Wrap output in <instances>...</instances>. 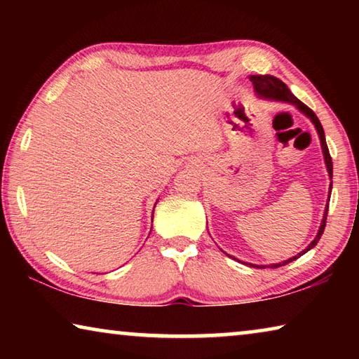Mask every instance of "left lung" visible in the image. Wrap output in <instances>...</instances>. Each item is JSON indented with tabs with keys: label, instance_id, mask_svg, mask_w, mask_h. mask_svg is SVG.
<instances>
[{
	"label": "left lung",
	"instance_id": "obj_1",
	"mask_svg": "<svg viewBox=\"0 0 359 359\" xmlns=\"http://www.w3.org/2000/svg\"><path fill=\"white\" fill-rule=\"evenodd\" d=\"M250 81L253 83L255 87V92H257L259 96H263V98H267V100H277V101H285V102H291V104H294L299 111H302L304 114L307 115L309 118H311L313 121L315 128H317L318 131V136H320V142H321V149H323V155H325V163H326V168H327V172H330V177L332 179V160H331V155H330V149H327V144H326V137H325V131H323V126H321L320 120L317 115H315V112L312 111L311 107L304 104L302 101H299L296 98V96L290 92V88L285 85L280 79H277L274 76H269V74H264V76H250ZM331 188H332V182L330 185V194H331ZM327 208H330V199H327V204H326V209H325V215H323V220H321V226L318 229V234L317 238H315L311 244H309V247L306 248V250L301 252L299 255H296V257L290 258L287 261H283V263H278V264H272L271 267H278V266H285L291 263V261H294L301 257V255H304L306 252L311 250V248H313L315 245L318 244V241L321 238V234H323L325 231V226H326V217H327ZM250 266H255V264H250ZM257 267H264V266H257Z\"/></svg>",
	"mask_w": 359,
	"mask_h": 359
}]
</instances>
